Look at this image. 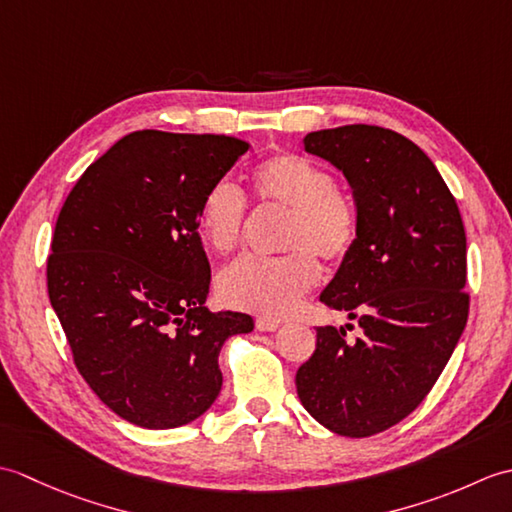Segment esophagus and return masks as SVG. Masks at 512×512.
Returning a JSON list of instances; mask_svg holds the SVG:
<instances>
[{
    "mask_svg": "<svg viewBox=\"0 0 512 512\" xmlns=\"http://www.w3.org/2000/svg\"><path fill=\"white\" fill-rule=\"evenodd\" d=\"M255 325H257L259 332H275V330L279 328V321L268 319V317H259V319L255 321Z\"/></svg>",
    "mask_w": 512,
    "mask_h": 512,
    "instance_id": "obj_1",
    "label": "esophagus"
}]
</instances>
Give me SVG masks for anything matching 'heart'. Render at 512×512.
I'll list each match as a JSON object with an SVG mask.
<instances>
[{
	"label": "heart",
	"mask_w": 512,
	"mask_h": 512,
	"mask_svg": "<svg viewBox=\"0 0 512 512\" xmlns=\"http://www.w3.org/2000/svg\"><path fill=\"white\" fill-rule=\"evenodd\" d=\"M253 191L266 209H284V257H246L222 270L217 297L228 308L286 317L321 279V259L339 264L350 257L361 233V215L352 193L336 187L332 173L317 162L281 151L255 167ZM248 209L231 182H217L200 206V233L217 255H231L244 242Z\"/></svg>",
	"instance_id": "1"
}]
</instances>
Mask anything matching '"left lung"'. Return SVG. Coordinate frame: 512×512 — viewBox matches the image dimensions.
Returning a JSON list of instances; mask_svg holds the SVG:
<instances>
[{
    "mask_svg": "<svg viewBox=\"0 0 512 512\" xmlns=\"http://www.w3.org/2000/svg\"><path fill=\"white\" fill-rule=\"evenodd\" d=\"M303 143L345 173L361 215L358 242L321 295L358 321L361 336L317 328L297 394L323 427L367 438L427 398L460 341L471 301L466 233L453 193L409 138L345 125Z\"/></svg>",
    "mask_w": 512,
    "mask_h": 512,
    "instance_id": "1",
    "label": "left lung"
}]
</instances>
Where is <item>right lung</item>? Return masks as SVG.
I'll return each instance as SVG.
<instances>
[{"instance_id":"add662e5","label":"right lung","mask_w":512,"mask_h":512,"mask_svg":"<svg viewBox=\"0 0 512 512\" xmlns=\"http://www.w3.org/2000/svg\"><path fill=\"white\" fill-rule=\"evenodd\" d=\"M248 143L224 134H127L65 198L48 255V295L74 365L123 420L182 427L222 389L224 341L253 330L204 308L211 266L200 206Z\"/></svg>"}]
</instances>
